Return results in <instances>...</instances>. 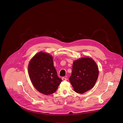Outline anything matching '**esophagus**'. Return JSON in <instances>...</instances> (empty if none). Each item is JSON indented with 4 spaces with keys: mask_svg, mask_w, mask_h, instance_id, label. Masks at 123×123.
Segmentation results:
<instances>
[{
    "mask_svg": "<svg viewBox=\"0 0 123 123\" xmlns=\"http://www.w3.org/2000/svg\"><path fill=\"white\" fill-rule=\"evenodd\" d=\"M62 80L63 81H67V79L66 78H65V77H63V78H62Z\"/></svg>",
    "mask_w": 123,
    "mask_h": 123,
    "instance_id": "34e87169",
    "label": "esophagus"
}]
</instances>
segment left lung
Here are the masks:
<instances>
[{
    "label": "left lung",
    "mask_w": 123,
    "mask_h": 123,
    "mask_svg": "<svg viewBox=\"0 0 123 123\" xmlns=\"http://www.w3.org/2000/svg\"><path fill=\"white\" fill-rule=\"evenodd\" d=\"M99 75L97 65L91 58L83 57L74 61L69 81L75 92L83 94L92 89Z\"/></svg>",
    "instance_id": "left-lung-1"
}]
</instances>
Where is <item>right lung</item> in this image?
I'll use <instances>...</instances> for the list:
<instances>
[{"label":"right lung","mask_w":123,"mask_h":123,"mask_svg":"<svg viewBox=\"0 0 123 123\" xmlns=\"http://www.w3.org/2000/svg\"><path fill=\"white\" fill-rule=\"evenodd\" d=\"M28 70L34 87L43 94L54 93L62 81L57 76L53 57L47 53L40 52L35 55L29 63Z\"/></svg>","instance_id":"1"}]
</instances>
